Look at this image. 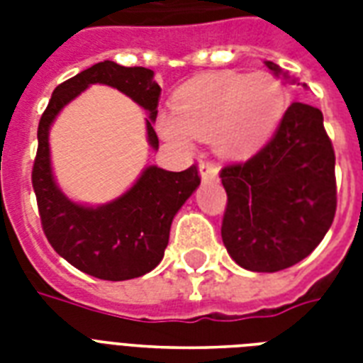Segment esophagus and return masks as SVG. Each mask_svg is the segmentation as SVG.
<instances>
[{
    "mask_svg": "<svg viewBox=\"0 0 363 363\" xmlns=\"http://www.w3.org/2000/svg\"><path fill=\"white\" fill-rule=\"evenodd\" d=\"M199 175H201L203 182L216 181L218 179V167L215 164H211V162H201L199 164Z\"/></svg>",
    "mask_w": 363,
    "mask_h": 363,
    "instance_id": "esophagus-1",
    "label": "esophagus"
}]
</instances>
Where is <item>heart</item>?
<instances>
[{
  "label": "heart",
  "mask_w": 363,
  "mask_h": 363,
  "mask_svg": "<svg viewBox=\"0 0 363 363\" xmlns=\"http://www.w3.org/2000/svg\"><path fill=\"white\" fill-rule=\"evenodd\" d=\"M286 109V92L269 73H218L188 82L173 99V113L158 128L169 141L186 147L194 137H215L226 158H247L273 135Z\"/></svg>",
  "instance_id": "obj_1"
}]
</instances>
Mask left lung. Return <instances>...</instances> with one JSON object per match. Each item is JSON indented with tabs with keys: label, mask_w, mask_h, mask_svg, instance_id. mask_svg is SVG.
Listing matches in <instances>:
<instances>
[{
	"label": "left lung",
	"mask_w": 363,
	"mask_h": 363,
	"mask_svg": "<svg viewBox=\"0 0 363 363\" xmlns=\"http://www.w3.org/2000/svg\"><path fill=\"white\" fill-rule=\"evenodd\" d=\"M265 65L294 81L273 62ZM220 179L228 194L222 241L235 264L275 273L307 258L337 207L335 152L320 109L290 105L269 143L247 162L226 165Z\"/></svg>",
	"instance_id": "1"
}]
</instances>
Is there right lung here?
<instances>
[{
    "label": "right lung",
    "instance_id": "add662e5",
    "mask_svg": "<svg viewBox=\"0 0 363 363\" xmlns=\"http://www.w3.org/2000/svg\"><path fill=\"white\" fill-rule=\"evenodd\" d=\"M98 82L121 90L147 111L148 145L158 150L152 124L162 88L154 81V71L105 60L58 84L52 92L37 128L39 147L31 184L43 232L54 250L86 275L104 281H128L152 271L162 262L171 222L201 179L196 165L179 173L148 165L128 192L109 203L88 207L71 201L54 181L48 130L65 105Z\"/></svg>",
    "mask_w": 363,
    "mask_h": 363
}]
</instances>
